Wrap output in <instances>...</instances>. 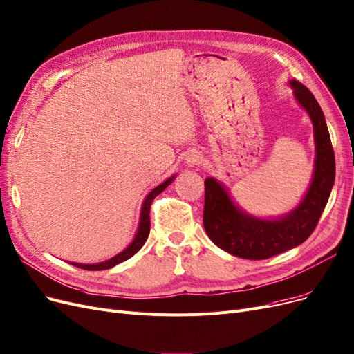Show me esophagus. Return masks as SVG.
Instances as JSON below:
<instances>
[{
  "label": "esophagus",
  "mask_w": 354,
  "mask_h": 354,
  "mask_svg": "<svg viewBox=\"0 0 354 354\" xmlns=\"http://www.w3.org/2000/svg\"><path fill=\"white\" fill-rule=\"evenodd\" d=\"M199 162H201V156H199L198 151H189L188 155L185 156V163H187L189 167L198 165Z\"/></svg>",
  "instance_id": "esophagus-1"
}]
</instances>
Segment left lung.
Instances as JSON below:
<instances>
[{"label":"left lung","mask_w":354,"mask_h":354,"mask_svg":"<svg viewBox=\"0 0 354 354\" xmlns=\"http://www.w3.org/2000/svg\"><path fill=\"white\" fill-rule=\"evenodd\" d=\"M289 85L311 118L315 142L313 179L299 204L281 217H256L233 201L223 182L215 178L204 182L205 232L215 245L241 259H269L302 244L313 234L334 185L335 160L324 113L308 88L295 80Z\"/></svg>","instance_id":"8db88e82"}]
</instances>
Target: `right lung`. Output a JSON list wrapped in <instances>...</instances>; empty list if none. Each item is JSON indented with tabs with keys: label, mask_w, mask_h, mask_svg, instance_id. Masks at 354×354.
<instances>
[{
	"label": "right lung",
	"mask_w": 354,
	"mask_h": 354,
	"mask_svg": "<svg viewBox=\"0 0 354 354\" xmlns=\"http://www.w3.org/2000/svg\"><path fill=\"white\" fill-rule=\"evenodd\" d=\"M176 178V175H172L171 178H167L165 182H162L160 185H158L156 188H153L145 198V201L142 204V209H140V221H139V227H137V232L136 236L133 239V241L127 245V248L120 252L118 254H115L114 257L105 260V262L101 263H92V265H84V263H71L76 268L80 269H85V270H104V269H111L115 265L121 263V262H126L127 259L133 257L137 252H139L143 244L146 243L149 233H150V205L153 203V199H155L159 194H162L171 183L174 182V179Z\"/></svg>",
	"instance_id": "add662e5"
}]
</instances>
